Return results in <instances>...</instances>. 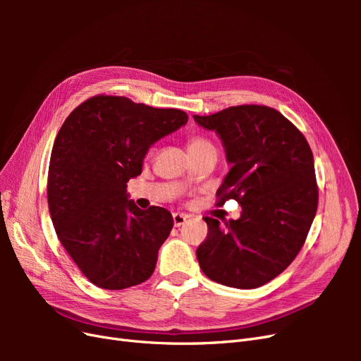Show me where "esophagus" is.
Masks as SVG:
<instances>
[{
    "mask_svg": "<svg viewBox=\"0 0 361 361\" xmlns=\"http://www.w3.org/2000/svg\"><path fill=\"white\" fill-rule=\"evenodd\" d=\"M187 218H188V215H185V214H179V212L173 214V221H174V226H176V227H180L185 221H187Z\"/></svg>",
    "mask_w": 361,
    "mask_h": 361,
    "instance_id": "1",
    "label": "esophagus"
}]
</instances>
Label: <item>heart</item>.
<instances>
[{
  "mask_svg": "<svg viewBox=\"0 0 361 361\" xmlns=\"http://www.w3.org/2000/svg\"><path fill=\"white\" fill-rule=\"evenodd\" d=\"M188 150H190L191 155L192 154H197V152H203V150H215L216 152L212 141H209V140L204 138V137H200V135H194V137L190 138V141H188Z\"/></svg>",
  "mask_w": 361,
  "mask_h": 361,
  "instance_id": "b5f03b06",
  "label": "heart"
}]
</instances>
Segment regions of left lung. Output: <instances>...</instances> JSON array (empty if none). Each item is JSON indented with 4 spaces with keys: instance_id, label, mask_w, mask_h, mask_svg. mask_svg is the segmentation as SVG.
<instances>
[{
    "instance_id": "obj_1",
    "label": "left lung",
    "mask_w": 361,
    "mask_h": 361,
    "mask_svg": "<svg viewBox=\"0 0 361 361\" xmlns=\"http://www.w3.org/2000/svg\"><path fill=\"white\" fill-rule=\"evenodd\" d=\"M197 125L220 137L231 170L218 204L235 199L238 220L204 216L206 241L197 260L206 277L224 286L255 289L297 257L318 209V187L307 140L274 108L239 105Z\"/></svg>"
}]
</instances>
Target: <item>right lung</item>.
<instances>
[{"label":"right lung","mask_w":361,"mask_h":361,"mask_svg":"<svg viewBox=\"0 0 361 361\" xmlns=\"http://www.w3.org/2000/svg\"><path fill=\"white\" fill-rule=\"evenodd\" d=\"M188 122L174 108L93 96L64 120L51 152L48 204L61 245L93 285L118 290L155 271L173 227L159 206L140 209L126 183L152 145Z\"/></svg>","instance_id":"right-lung-1"}]
</instances>
